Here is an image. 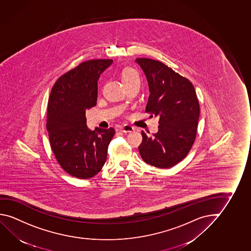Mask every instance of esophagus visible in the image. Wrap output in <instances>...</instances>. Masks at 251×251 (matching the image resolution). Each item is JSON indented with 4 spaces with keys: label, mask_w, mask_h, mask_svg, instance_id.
Listing matches in <instances>:
<instances>
[{
    "label": "esophagus",
    "mask_w": 251,
    "mask_h": 251,
    "mask_svg": "<svg viewBox=\"0 0 251 251\" xmlns=\"http://www.w3.org/2000/svg\"><path fill=\"white\" fill-rule=\"evenodd\" d=\"M120 131L124 132V133H130V132H133L135 130V128L130 126V125H124L123 127H119Z\"/></svg>",
    "instance_id": "obj_1"
}]
</instances>
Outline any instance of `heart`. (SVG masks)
Wrapping results in <instances>:
<instances>
[{
	"label": "heart",
	"instance_id": "1",
	"mask_svg": "<svg viewBox=\"0 0 251 251\" xmlns=\"http://www.w3.org/2000/svg\"><path fill=\"white\" fill-rule=\"evenodd\" d=\"M139 80V75L137 72L133 69H126L124 70V72L122 74V81L124 82V84H127L131 81Z\"/></svg>",
	"mask_w": 251,
	"mask_h": 251
}]
</instances>
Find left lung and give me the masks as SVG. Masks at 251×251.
Here are the masks:
<instances>
[{"label": "left lung", "instance_id": "left-lung-1", "mask_svg": "<svg viewBox=\"0 0 251 251\" xmlns=\"http://www.w3.org/2000/svg\"><path fill=\"white\" fill-rule=\"evenodd\" d=\"M135 62L149 84L146 112L159 118L157 133H142L140 154L150 165L171 168L185 158L196 139L200 107L195 88L162 62L148 58Z\"/></svg>", "mask_w": 251, "mask_h": 251}]
</instances>
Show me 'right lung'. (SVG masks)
Masks as SVG:
<instances>
[{
	"instance_id": "1",
	"label": "right lung",
	"mask_w": 251,
	"mask_h": 251,
	"mask_svg": "<svg viewBox=\"0 0 251 251\" xmlns=\"http://www.w3.org/2000/svg\"><path fill=\"white\" fill-rule=\"evenodd\" d=\"M113 60H91L55 81L48 104L47 130L59 164L74 177L95 176L107 160L115 130L87 127L86 110L97 104V81Z\"/></svg>"
}]
</instances>
